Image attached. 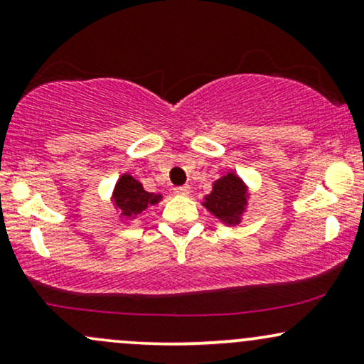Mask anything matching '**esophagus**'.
<instances>
[{"mask_svg": "<svg viewBox=\"0 0 364 364\" xmlns=\"http://www.w3.org/2000/svg\"><path fill=\"white\" fill-rule=\"evenodd\" d=\"M173 191L176 195H190V186H176Z\"/></svg>", "mask_w": 364, "mask_h": 364, "instance_id": "esophagus-1", "label": "esophagus"}]
</instances>
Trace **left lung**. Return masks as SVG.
Listing matches in <instances>:
<instances>
[{
    "label": "left lung",
    "mask_w": 364,
    "mask_h": 364,
    "mask_svg": "<svg viewBox=\"0 0 364 364\" xmlns=\"http://www.w3.org/2000/svg\"><path fill=\"white\" fill-rule=\"evenodd\" d=\"M246 188L240 178L235 174H225L217 179L214 190L205 198V205L212 214L228 220L229 224H237V217L243 212L246 203Z\"/></svg>",
    "instance_id": "8db88e82"
}]
</instances>
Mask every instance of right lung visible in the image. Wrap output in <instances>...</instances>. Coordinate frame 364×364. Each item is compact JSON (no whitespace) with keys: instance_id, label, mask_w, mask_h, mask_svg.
Wrapping results in <instances>:
<instances>
[{"instance_id":"add662e5","label":"right lung","mask_w":364,"mask_h":364,"mask_svg":"<svg viewBox=\"0 0 364 364\" xmlns=\"http://www.w3.org/2000/svg\"><path fill=\"white\" fill-rule=\"evenodd\" d=\"M114 203L124 215H139L145 207L156 205L161 200V195L149 193L144 190L141 183L136 181L129 174L121 176L114 188Z\"/></svg>"}]
</instances>
